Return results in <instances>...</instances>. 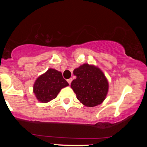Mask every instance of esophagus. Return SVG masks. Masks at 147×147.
I'll return each instance as SVG.
<instances>
[{
	"label": "esophagus",
	"instance_id": "obj_1",
	"mask_svg": "<svg viewBox=\"0 0 147 147\" xmlns=\"http://www.w3.org/2000/svg\"><path fill=\"white\" fill-rule=\"evenodd\" d=\"M72 81V79L70 78V79H68V80H67V82H68V83L69 84H71Z\"/></svg>",
	"mask_w": 147,
	"mask_h": 147
}]
</instances>
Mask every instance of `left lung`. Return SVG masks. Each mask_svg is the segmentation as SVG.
<instances>
[{
  "label": "left lung",
  "instance_id": "8db88e82",
  "mask_svg": "<svg viewBox=\"0 0 147 147\" xmlns=\"http://www.w3.org/2000/svg\"><path fill=\"white\" fill-rule=\"evenodd\" d=\"M73 74L77 78L70 86L79 102L88 107H94L104 102L109 90V82L100 69L84 63L75 69Z\"/></svg>",
  "mask_w": 147,
  "mask_h": 147
}]
</instances>
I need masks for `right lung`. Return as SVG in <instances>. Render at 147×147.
Returning <instances> with one entry per match:
<instances>
[{
  "label": "right lung",
  "instance_id": "obj_1",
  "mask_svg": "<svg viewBox=\"0 0 147 147\" xmlns=\"http://www.w3.org/2000/svg\"><path fill=\"white\" fill-rule=\"evenodd\" d=\"M68 85L61 72L50 68L35 81L33 92L39 102L47 103L56 98L60 90Z\"/></svg>",
  "mask_w": 147,
  "mask_h": 147
}]
</instances>
